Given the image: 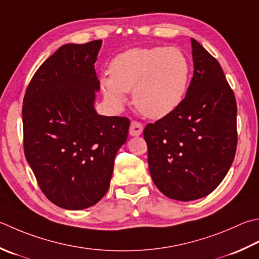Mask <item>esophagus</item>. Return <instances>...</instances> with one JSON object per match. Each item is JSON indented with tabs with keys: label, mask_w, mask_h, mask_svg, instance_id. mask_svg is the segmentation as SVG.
Instances as JSON below:
<instances>
[{
	"label": "esophagus",
	"mask_w": 259,
	"mask_h": 259,
	"mask_svg": "<svg viewBox=\"0 0 259 259\" xmlns=\"http://www.w3.org/2000/svg\"><path fill=\"white\" fill-rule=\"evenodd\" d=\"M143 130H144V126L138 121H133L130 124V129H129V134L130 136L133 137H137V136H140L143 134Z\"/></svg>",
	"instance_id": "obj_1"
}]
</instances>
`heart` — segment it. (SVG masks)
<instances>
[{"instance_id": "obj_1", "label": "heart", "mask_w": 259, "mask_h": 259, "mask_svg": "<svg viewBox=\"0 0 259 259\" xmlns=\"http://www.w3.org/2000/svg\"><path fill=\"white\" fill-rule=\"evenodd\" d=\"M190 76V60L180 48H134L113 58L110 75L101 78V89L114 105L123 104L126 91L134 90L137 109L149 118L160 119L179 108Z\"/></svg>"}]
</instances>
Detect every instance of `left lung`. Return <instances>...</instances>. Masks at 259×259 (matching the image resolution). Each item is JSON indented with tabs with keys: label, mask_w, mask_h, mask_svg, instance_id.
Segmentation results:
<instances>
[{
	"label": "left lung",
	"mask_w": 259,
	"mask_h": 259,
	"mask_svg": "<svg viewBox=\"0 0 259 259\" xmlns=\"http://www.w3.org/2000/svg\"><path fill=\"white\" fill-rule=\"evenodd\" d=\"M193 77L170 114L148 123L144 138L155 185L169 199L192 201L214 191L234 161L237 104L220 64L191 39Z\"/></svg>",
	"instance_id": "obj_1"
}]
</instances>
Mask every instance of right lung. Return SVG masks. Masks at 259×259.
<instances>
[{"label": "right lung", "mask_w": 259, "mask_h": 259, "mask_svg": "<svg viewBox=\"0 0 259 259\" xmlns=\"http://www.w3.org/2000/svg\"><path fill=\"white\" fill-rule=\"evenodd\" d=\"M102 40L67 44L34 73L22 106L24 155L46 197L82 210L102 199L130 121L94 109V64Z\"/></svg>", "instance_id": "obj_1"}]
</instances>
